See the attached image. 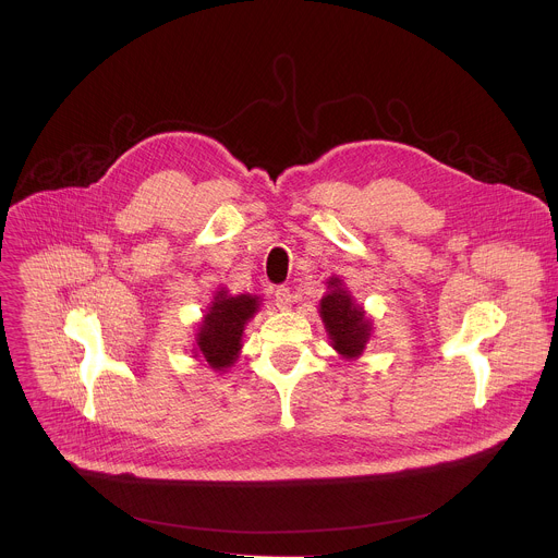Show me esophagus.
<instances>
[{
  "label": "esophagus",
  "instance_id": "esophagus-1",
  "mask_svg": "<svg viewBox=\"0 0 558 558\" xmlns=\"http://www.w3.org/2000/svg\"><path fill=\"white\" fill-rule=\"evenodd\" d=\"M275 303H277L279 310H290V305H292V292H290V288L279 286V288L275 290Z\"/></svg>",
  "mask_w": 558,
  "mask_h": 558
}]
</instances>
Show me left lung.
Returning a JSON list of instances; mask_svg holds the SVG:
<instances>
[{
  "label": "left lung",
  "instance_id": "left-lung-1",
  "mask_svg": "<svg viewBox=\"0 0 558 558\" xmlns=\"http://www.w3.org/2000/svg\"><path fill=\"white\" fill-rule=\"evenodd\" d=\"M326 283L328 292L319 301V318L324 322L330 345L343 359H356L369 341L372 319L365 316L361 305L354 303L339 277H330Z\"/></svg>",
  "mask_w": 558,
  "mask_h": 558
}]
</instances>
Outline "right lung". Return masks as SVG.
I'll return each instance as SVG.
<instances>
[{
  "label": "right lung",
  "mask_w": 558,
  "mask_h": 558,
  "mask_svg": "<svg viewBox=\"0 0 558 558\" xmlns=\"http://www.w3.org/2000/svg\"><path fill=\"white\" fill-rule=\"evenodd\" d=\"M259 310V296L239 294L230 296L226 290H219L208 314L199 324L197 332V354L215 372H223L234 365L239 359L240 339L246 322Z\"/></svg>",
  "instance_id": "right-lung-1"
}]
</instances>
